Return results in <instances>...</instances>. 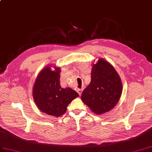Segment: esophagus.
Returning a JSON list of instances; mask_svg holds the SVG:
<instances>
[{
	"label": "esophagus",
	"instance_id": "1",
	"mask_svg": "<svg viewBox=\"0 0 152 152\" xmlns=\"http://www.w3.org/2000/svg\"><path fill=\"white\" fill-rule=\"evenodd\" d=\"M77 93L79 94V95L80 96L81 94H82V89H77Z\"/></svg>",
	"mask_w": 152,
	"mask_h": 152
}]
</instances>
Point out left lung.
<instances>
[{"label": "left lung", "instance_id": "obj_1", "mask_svg": "<svg viewBox=\"0 0 152 152\" xmlns=\"http://www.w3.org/2000/svg\"><path fill=\"white\" fill-rule=\"evenodd\" d=\"M91 75V83L81 98L93 112L103 114L118 103L122 91L121 80L113 66L103 59L93 65Z\"/></svg>", "mask_w": 152, "mask_h": 152}]
</instances>
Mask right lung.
Here are the masks:
<instances>
[{
  "mask_svg": "<svg viewBox=\"0 0 152 152\" xmlns=\"http://www.w3.org/2000/svg\"><path fill=\"white\" fill-rule=\"evenodd\" d=\"M52 71L50 67L42 70L35 82L33 97L37 107L49 115L59 116L64 114L67 105L79 96L69 87L60 86V69Z\"/></svg>",
  "mask_w": 152,
  "mask_h": 152,
  "instance_id": "add662e5",
  "label": "right lung"
}]
</instances>
